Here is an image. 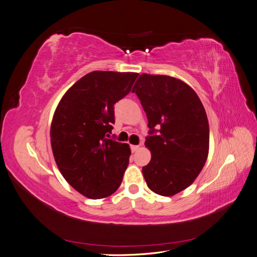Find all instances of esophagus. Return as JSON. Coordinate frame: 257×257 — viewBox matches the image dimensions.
<instances>
[{"label":"esophagus","mask_w":257,"mask_h":257,"mask_svg":"<svg viewBox=\"0 0 257 257\" xmlns=\"http://www.w3.org/2000/svg\"><path fill=\"white\" fill-rule=\"evenodd\" d=\"M139 148H140V145H132V146H131V150H132L133 153H135Z\"/></svg>","instance_id":"esophagus-1"}]
</instances>
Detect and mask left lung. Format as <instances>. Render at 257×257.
I'll use <instances>...</instances> for the list:
<instances>
[{"instance_id":"obj_1","label":"left lung","mask_w":257,"mask_h":257,"mask_svg":"<svg viewBox=\"0 0 257 257\" xmlns=\"http://www.w3.org/2000/svg\"><path fill=\"white\" fill-rule=\"evenodd\" d=\"M135 92L146 112L152 153L143 167L148 187L162 196H173L189 187L208 157L209 125L196 92L184 81L167 75L142 74Z\"/></svg>"}]
</instances>
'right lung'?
<instances>
[{
  "instance_id": "add662e5",
  "label": "right lung",
  "mask_w": 257,
  "mask_h": 257,
  "mask_svg": "<svg viewBox=\"0 0 257 257\" xmlns=\"http://www.w3.org/2000/svg\"><path fill=\"white\" fill-rule=\"evenodd\" d=\"M137 76L93 71L77 80L55 109L50 130L55 162L68 184L86 197H108L121 185L131 149L107 137L114 124L113 105Z\"/></svg>"
}]
</instances>
